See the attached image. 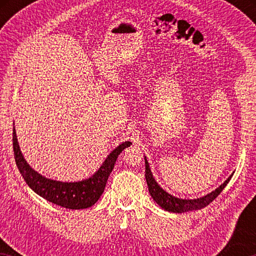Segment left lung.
<instances>
[{"instance_id": "1", "label": "left lung", "mask_w": 256, "mask_h": 256, "mask_svg": "<svg viewBox=\"0 0 256 256\" xmlns=\"http://www.w3.org/2000/svg\"><path fill=\"white\" fill-rule=\"evenodd\" d=\"M144 162H146V184H148L149 193L151 198H154L156 203L159 206H162L164 210L168 212H172V214H183V212L193 211V210H200L202 208L206 206L208 204L214 200V198L222 192V190L226 188L228 182L230 180L232 174L228 177V178L224 182V183L216 188L214 190H212L211 193L206 194L204 196L198 198H180L174 196H172L168 192H166L162 188H160V185L156 182L154 177L151 172L150 166L146 157L144 156Z\"/></svg>"}]
</instances>
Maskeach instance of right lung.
Masks as SVG:
<instances>
[{"instance_id": "add662e5", "label": "right lung", "mask_w": 256, "mask_h": 256, "mask_svg": "<svg viewBox=\"0 0 256 256\" xmlns=\"http://www.w3.org/2000/svg\"><path fill=\"white\" fill-rule=\"evenodd\" d=\"M131 144H132L130 141H125L116 146L107 156L99 170L88 178L78 182H60L47 178L30 167V164L26 162L22 152H21L16 128L14 126V159L26 183L34 193L44 198L45 200L54 203L56 206L72 210L86 209V208L92 206L99 200V198L104 193L108 176L114 168L118 154Z\"/></svg>"}]
</instances>
